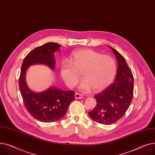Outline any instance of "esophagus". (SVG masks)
<instances>
[{
    "label": "esophagus",
    "mask_w": 155,
    "mask_h": 155,
    "mask_svg": "<svg viewBox=\"0 0 155 155\" xmlns=\"http://www.w3.org/2000/svg\"><path fill=\"white\" fill-rule=\"evenodd\" d=\"M83 97V96L81 94H79V93H76L75 94V98L76 99H81Z\"/></svg>",
    "instance_id": "esophagus-1"
}]
</instances>
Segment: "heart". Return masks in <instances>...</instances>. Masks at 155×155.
<instances>
[{
    "instance_id": "b5f03b06",
    "label": "heart",
    "mask_w": 155,
    "mask_h": 155,
    "mask_svg": "<svg viewBox=\"0 0 155 155\" xmlns=\"http://www.w3.org/2000/svg\"><path fill=\"white\" fill-rule=\"evenodd\" d=\"M71 62L64 61L61 66L60 72L66 85L73 88L81 78L79 88L88 93L93 88L99 91L106 88L113 81L116 72V64L113 58L91 49H84L72 53Z\"/></svg>"
}]
</instances>
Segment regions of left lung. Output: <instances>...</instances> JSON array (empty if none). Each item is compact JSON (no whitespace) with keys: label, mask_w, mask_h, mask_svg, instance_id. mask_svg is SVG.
Segmentation results:
<instances>
[{"label":"left lung","mask_w":155,"mask_h":155,"mask_svg":"<svg viewBox=\"0 0 155 155\" xmlns=\"http://www.w3.org/2000/svg\"><path fill=\"white\" fill-rule=\"evenodd\" d=\"M117 61V70L114 83L103 91L96 94V106L89 112L94 121L103 124H111L124 116L133 97L134 80L132 72L124 58L111 48Z\"/></svg>","instance_id":"8db88e82"}]
</instances>
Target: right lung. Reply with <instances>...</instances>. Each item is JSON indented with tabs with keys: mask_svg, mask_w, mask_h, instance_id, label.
<instances>
[{
	"mask_svg": "<svg viewBox=\"0 0 155 155\" xmlns=\"http://www.w3.org/2000/svg\"><path fill=\"white\" fill-rule=\"evenodd\" d=\"M60 47L57 43L48 42L35 48L24 58L21 67L19 85L24 106L35 119L44 123L54 122L64 116L75 99L74 92L51 86L41 93H35L26 84L25 72L34 64H44L54 70L56 67L54 54Z\"/></svg>",
	"mask_w": 155,
	"mask_h": 155,
	"instance_id": "1",
	"label": "right lung"
}]
</instances>
